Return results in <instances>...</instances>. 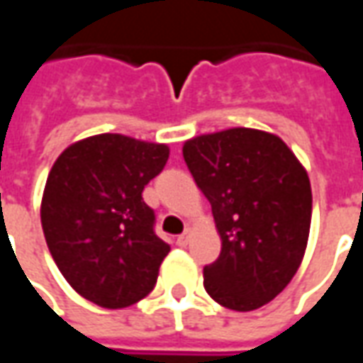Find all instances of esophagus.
<instances>
[{
    "mask_svg": "<svg viewBox=\"0 0 363 363\" xmlns=\"http://www.w3.org/2000/svg\"><path fill=\"white\" fill-rule=\"evenodd\" d=\"M189 241H190V231H189V229H186V231H184L182 235L177 237V245H179V247H186V245H189Z\"/></svg>",
    "mask_w": 363,
    "mask_h": 363,
    "instance_id": "1",
    "label": "esophagus"
}]
</instances>
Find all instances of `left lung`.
<instances>
[{
	"label": "left lung",
	"mask_w": 363,
	"mask_h": 363,
	"mask_svg": "<svg viewBox=\"0 0 363 363\" xmlns=\"http://www.w3.org/2000/svg\"><path fill=\"white\" fill-rule=\"evenodd\" d=\"M182 155L221 239L204 288L233 311L259 309L296 276L311 228V182L276 134L229 128L186 140Z\"/></svg>",
	"instance_id": "left-lung-1"
}]
</instances>
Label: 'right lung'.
I'll return each instance as SVG.
<instances>
[{"mask_svg":"<svg viewBox=\"0 0 363 363\" xmlns=\"http://www.w3.org/2000/svg\"><path fill=\"white\" fill-rule=\"evenodd\" d=\"M167 159V143L96 134L54 161L40 204L44 239L67 284L93 303L122 309L155 288L171 247L155 235L142 192Z\"/></svg>","mask_w":363,"mask_h":363,"instance_id":"obj_1","label":"right lung"}]
</instances>
